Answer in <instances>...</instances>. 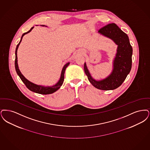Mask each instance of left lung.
Segmentation results:
<instances>
[{
	"label": "left lung",
	"mask_w": 150,
	"mask_h": 150,
	"mask_svg": "<svg viewBox=\"0 0 150 150\" xmlns=\"http://www.w3.org/2000/svg\"><path fill=\"white\" fill-rule=\"evenodd\" d=\"M98 33L112 40L117 45V52L110 74L100 81L92 78L85 63L84 70L88 81L95 87L102 90H112L123 83L132 68V47L128 35L115 23H110L98 30Z\"/></svg>",
	"instance_id": "1"
}]
</instances>
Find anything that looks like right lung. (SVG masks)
<instances>
[{
  "mask_svg": "<svg viewBox=\"0 0 150 150\" xmlns=\"http://www.w3.org/2000/svg\"><path fill=\"white\" fill-rule=\"evenodd\" d=\"M34 27H33L27 33H24L21 38V40H20V42L18 43V44L17 45L16 47V52H15V55H16V58H15V68H16V71L17 73V74L19 76L21 79L22 81V82L24 83V84L26 85V87H27L28 89H29L30 91H31L38 93H40V94H43V95H47V94H51L54 93V92L57 91L58 89L60 88V87H61V86L63 85V82H64V73H65V69L69 65V63H68L67 64H65L64 66L63 67L62 71V73H61V76H60V79L59 80L58 82H57V84H55L52 86H40V85H37L36 84H34L32 82H30L29 81H28L23 75L20 72V69L18 68V63H17V49L18 47L20 45V44L22 41V38L23 36L27 34V33H29L33 29Z\"/></svg>",
  "mask_w": 150,
  "mask_h": 150,
  "instance_id": "1",
  "label": "right lung"
}]
</instances>
